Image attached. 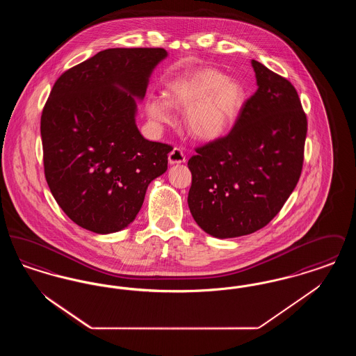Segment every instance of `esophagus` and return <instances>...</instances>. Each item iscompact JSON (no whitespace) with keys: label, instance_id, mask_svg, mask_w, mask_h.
Masks as SVG:
<instances>
[{"label":"esophagus","instance_id":"esophagus-1","mask_svg":"<svg viewBox=\"0 0 356 356\" xmlns=\"http://www.w3.org/2000/svg\"><path fill=\"white\" fill-rule=\"evenodd\" d=\"M168 163L170 165L183 164V163H186V154L183 153L180 148H173L168 154Z\"/></svg>","mask_w":356,"mask_h":356}]
</instances>
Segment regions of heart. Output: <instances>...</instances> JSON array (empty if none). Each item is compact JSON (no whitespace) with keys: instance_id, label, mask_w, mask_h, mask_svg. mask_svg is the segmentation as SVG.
<instances>
[{"instance_id":"heart-1","label":"heart","mask_w":356,"mask_h":356,"mask_svg":"<svg viewBox=\"0 0 356 356\" xmlns=\"http://www.w3.org/2000/svg\"><path fill=\"white\" fill-rule=\"evenodd\" d=\"M165 100L151 99L145 102L149 119L168 124L170 109H186V132L199 141H213L236 122L247 102L244 84L235 77H227L215 68H203L186 73L167 85Z\"/></svg>"}]
</instances>
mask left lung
I'll use <instances>...</instances> for the list:
<instances>
[{"mask_svg":"<svg viewBox=\"0 0 356 356\" xmlns=\"http://www.w3.org/2000/svg\"><path fill=\"white\" fill-rule=\"evenodd\" d=\"M257 90L228 136L197 148L188 161V207L218 238L244 236L279 213L299 181L307 119L284 77L251 61Z\"/></svg>","mask_w":356,"mask_h":356,"instance_id":"8db88e82","label":"left lung"}]
</instances>
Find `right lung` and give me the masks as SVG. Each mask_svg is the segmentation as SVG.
<instances>
[{"label": "right lung", "instance_id": "obj_1", "mask_svg": "<svg viewBox=\"0 0 356 356\" xmlns=\"http://www.w3.org/2000/svg\"><path fill=\"white\" fill-rule=\"evenodd\" d=\"M161 48H113L69 69L41 116L45 177L69 219L95 234L135 220L148 186L168 168L172 147L136 125Z\"/></svg>", "mask_w": 356, "mask_h": 356}]
</instances>
